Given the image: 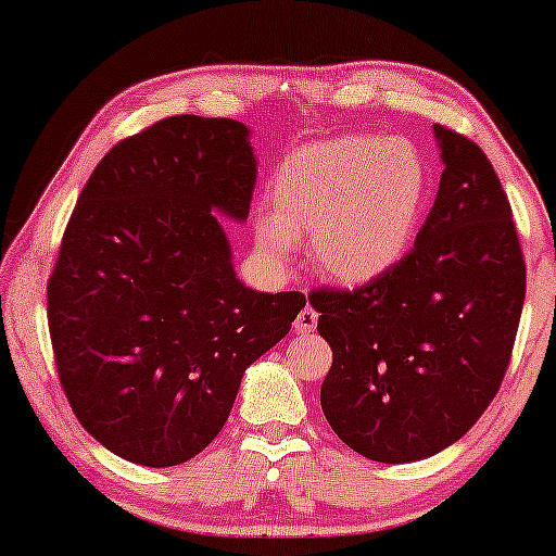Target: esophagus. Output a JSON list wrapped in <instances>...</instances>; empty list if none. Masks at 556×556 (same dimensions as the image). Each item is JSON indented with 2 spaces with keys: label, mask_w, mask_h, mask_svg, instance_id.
Returning a JSON list of instances; mask_svg holds the SVG:
<instances>
[{
  "label": "esophagus",
  "mask_w": 556,
  "mask_h": 556,
  "mask_svg": "<svg viewBox=\"0 0 556 556\" xmlns=\"http://www.w3.org/2000/svg\"><path fill=\"white\" fill-rule=\"evenodd\" d=\"M316 324H318V314L311 306H306L299 314V318H295L293 326H295V331H299V333H311L316 329Z\"/></svg>",
  "instance_id": "1"
}]
</instances>
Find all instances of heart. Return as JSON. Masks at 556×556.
<instances>
[{"label": "heart", "mask_w": 556, "mask_h": 556, "mask_svg": "<svg viewBox=\"0 0 556 556\" xmlns=\"http://www.w3.org/2000/svg\"><path fill=\"white\" fill-rule=\"evenodd\" d=\"M430 174L407 139L346 134L295 149L270 181L276 210L255 215V245L288 261L311 235L316 270L364 286L390 273L413 245Z\"/></svg>", "instance_id": "b5f03b06"}]
</instances>
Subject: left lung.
<instances>
[{
    "label": "left lung",
    "instance_id": "1",
    "mask_svg": "<svg viewBox=\"0 0 556 556\" xmlns=\"http://www.w3.org/2000/svg\"><path fill=\"white\" fill-rule=\"evenodd\" d=\"M435 204L415 248L354 291H314L333 362L321 384L331 430L364 458H430L496 397L527 295L511 204L489 156L432 126Z\"/></svg>",
    "mask_w": 556,
    "mask_h": 556
}]
</instances>
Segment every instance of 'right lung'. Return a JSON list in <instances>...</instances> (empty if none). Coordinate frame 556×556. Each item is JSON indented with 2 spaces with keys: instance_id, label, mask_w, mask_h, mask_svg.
I'll use <instances>...</instances> for the list:
<instances>
[{
  "instance_id": "right-lung-1",
  "label": "right lung",
  "mask_w": 556,
  "mask_h": 556,
  "mask_svg": "<svg viewBox=\"0 0 556 556\" xmlns=\"http://www.w3.org/2000/svg\"><path fill=\"white\" fill-rule=\"evenodd\" d=\"M255 177L245 124L172 116L116 143L83 187L48 324L75 417L118 458L169 468L202 453L245 369L306 306L235 273L217 215L245 223Z\"/></svg>"
}]
</instances>
